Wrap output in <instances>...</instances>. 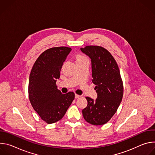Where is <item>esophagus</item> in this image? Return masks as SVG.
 <instances>
[{
  "mask_svg": "<svg viewBox=\"0 0 155 155\" xmlns=\"http://www.w3.org/2000/svg\"><path fill=\"white\" fill-rule=\"evenodd\" d=\"M80 97H81V96H80V95H78V94H75V98H76V99L79 98Z\"/></svg>",
  "mask_w": 155,
  "mask_h": 155,
  "instance_id": "34e87169",
  "label": "esophagus"
}]
</instances>
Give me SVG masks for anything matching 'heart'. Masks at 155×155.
I'll use <instances>...</instances> for the list:
<instances>
[{"instance_id": "1", "label": "heart", "mask_w": 155, "mask_h": 155, "mask_svg": "<svg viewBox=\"0 0 155 155\" xmlns=\"http://www.w3.org/2000/svg\"><path fill=\"white\" fill-rule=\"evenodd\" d=\"M84 58H86V57H84L83 56H81V55H79L77 57V59H84Z\"/></svg>"}]
</instances>
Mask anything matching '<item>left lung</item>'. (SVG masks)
<instances>
[{
  "mask_svg": "<svg viewBox=\"0 0 155 155\" xmlns=\"http://www.w3.org/2000/svg\"><path fill=\"white\" fill-rule=\"evenodd\" d=\"M91 59L93 83L97 98L86 97L87 105L82 110L84 119L93 125L107 123L115 115L122 101L123 83L118 64L107 50L96 45L81 48Z\"/></svg>",
  "mask_w": 155,
  "mask_h": 155,
  "instance_id": "left-lung-1",
  "label": "left lung"
}]
</instances>
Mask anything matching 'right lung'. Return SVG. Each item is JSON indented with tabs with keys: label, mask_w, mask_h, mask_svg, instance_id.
I'll return each mask as SVG.
<instances>
[{
	"label": "right lung",
	"mask_w": 155,
	"mask_h": 155,
	"mask_svg": "<svg viewBox=\"0 0 155 155\" xmlns=\"http://www.w3.org/2000/svg\"><path fill=\"white\" fill-rule=\"evenodd\" d=\"M71 50L66 47L47 49L38 57L30 74V102L41 119L47 124L62 119L75 98L73 92L62 94L56 84L62 64Z\"/></svg>",
	"instance_id": "right-lung-1"
}]
</instances>
